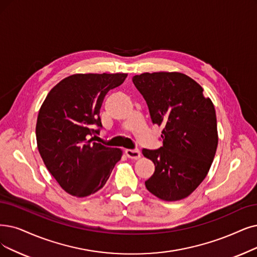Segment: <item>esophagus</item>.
I'll list each match as a JSON object with an SVG mask.
<instances>
[{"instance_id": "34e87169", "label": "esophagus", "mask_w": 257, "mask_h": 257, "mask_svg": "<svg viewBox=\"0 0 257 257\" xmlns=\"http://www.w3.org/2000/svg\"><path fill=\"white\" fill-rule=\"evenodd\" d=\"M125 154L126 156L131 159H138L140 158L141 156V153L139 150L137 149H128V150H125Z\"/></svg>"}]
</instances>
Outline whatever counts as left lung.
Masks as SVG:
<instances>
[{
    "mask_svg": "<svg viewBox=\"0 0 257 257\" xmlns=\"http://www.w3.org/2000/svg\"><path fill=\"white\" fill-rule=\"evenodd\" d=\"M133 83L147 102L153 124L162 126V147L142 150L155 164L146 187L162 200L186 198L206 178L216 153L212 101L196 81L181 73H145L133 77Z\"/></svg>",
    "mask_w": 257,
    "mask_h": 257,
    "instance_id": "1",
    "label": "left lung"
}]
</instances>
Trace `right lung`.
<instances>
[{
  "label": "right lung",
  "instance_id": "add662e5",
  "mask_svg": "<svg viewBox=\"0 0 257 257\" xmlns=\"http://www.w3.org/2000/svg\"><path fill=\"white\" fill-rule=\"evenodd\" d=\"M127 74H76L51 89L37 120L38 150L65 192L85 197L103 188L122 152L94 142L102 128L100 108L108 90Z\"/></svg>",
  "mask_w": 257,
  "mask_h": 257
}]
</instances>
